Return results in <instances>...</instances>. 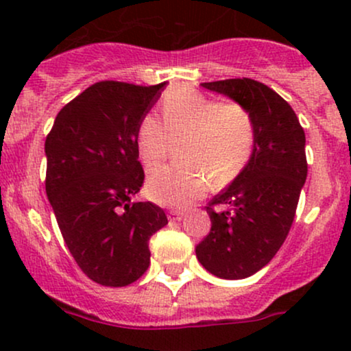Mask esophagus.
I'll use <instances>...</instances> for the list:
<instances>
[{
	"mask_svg": "<svg viewBox=\"0 0 351 351\" xmlns=\"http://www.w3.org/2000/svg\"><path fill=\"white\" fill-rule=\"evenodd\" d=\"M183 213L181 211H175V209H173V211H170V215H168V217H170V221H181L183 219Z\"/></svg>",
	"mask_w": 351,
	"mask_h": 351,
	"instance_id": "esophagus-1",
	"label": "esophagus"
}]
</instances>
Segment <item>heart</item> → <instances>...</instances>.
<instances>
[{"label": "heart", "instance_id": "obj_1", "mask_svg": "<svg viewBox=\"0 0 351 351\" xmlns=\"http://www.w3.org/2000/svg\"><path fill=\"white\" fill-rule=\"evenodd\" d=\"M162 120L147 114L135 134L136 153L147 170L163 162L171 138L183 136L181 158L188 162L153 171L148 196L170 208H186L204 195L209 178L224 186L239 176L256 147V122L239 102H217L196 88L173 87L163 95Z\"/></svg>", "mask_w": 351, "mask_h": 351}]
</instances>
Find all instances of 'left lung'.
I'll return each mask as SVG.
<instances>
[{
  "label": "left lung",
  "instance_id": "8db88e82",
  "mask_svg": "<svg viewBox=\"0 0 351 351\" xmlns=\"http://www.w3.org/2000/svg\"><path fill=\"white\" fill-rule=\"evenodd\" d=\"M249 108L256 147L239 176L215 196L211 231L196 245L203 267L219 279H245L267 265L291 231L305 180V134L292 107L252 79L201 84Z\"/></svg>",
  "mask_w": 351,
  "mask_h": 351
}]
</instances>
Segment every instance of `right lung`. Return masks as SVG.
I'll return each instance as SVG.
<instances>
[{"instance_id": "obj_1", "label": "right lung", "mask_w": 351, "mask_h": 351, "mask_svg": "<svg viewBox=\"0 0 351 351\" xmlns=\"http://www.w3.org/2000/svg\"><path fill=\"white\" fill-rule=\"evenodd\" d=\"M165 82L142 87L104 80L60 108L47 135L46 193L60 234L84 274L123 287L150 265L148 241L167 226L165 211L134 201L145 173L135 134Z\"/></svg>"}]
</instances>
